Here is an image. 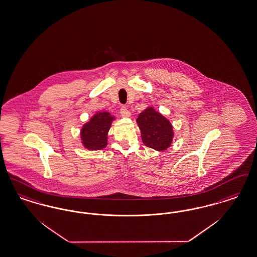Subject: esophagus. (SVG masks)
<instances>
[{"mask_svg": "<svg viewBox=\"0 0 257 257\" xmlns=\"http://www.w3.org/2000/svg\"><path fill=\"white\" fill-rule=\"evenodd\" d=\"M120 114L124 116V117H129L131 115V113H130V111L126 107H121L120 108Z\"/></svg>", "mask_w": 257, "mask_h": 257, "instance_id": "esophagus-1", "label": "esophagus"}]
</instances>
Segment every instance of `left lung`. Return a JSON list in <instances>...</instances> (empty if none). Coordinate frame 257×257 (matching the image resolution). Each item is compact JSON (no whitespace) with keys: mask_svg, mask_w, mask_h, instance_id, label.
Instances as JSON below:
<instances>
[{"mask_svg":"<svg viewBox=\"0 0 257 257\" xmlns=\"http://www.w3.org/2000/svg\"><path fill=\"white\" fill-rule=\"evenodd\" d=\"M145 146L158 151L167 149L172 143L173 128L164 115L148 107L137 118Z\"/></svg>","mask_w":257,"mask_h":257,"instance_id":"left-lung-1","label":"left lung"}]
</instances>
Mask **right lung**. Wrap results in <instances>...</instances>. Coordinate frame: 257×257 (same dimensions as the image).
<instances>
[{"instance_id":"right-lung-1","label":"right lung","mask_w":257,"mask_h":257,"mask_svg":"<svg viewBox=\"0 0 257 257\" xmlns=\"http://www.w3.org/2000/svg\"><path fill=\"white\" fill-rule=\"evenodd\" d=\"M108 112L95 113L81 129L82 144L89 150H100L107 145V135L113 120Z\"/></svg>"}]
</instances>
